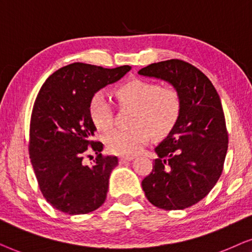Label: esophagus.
Masks as SVG:
<instances>
[{
    "label": "esophagus",
    "instance_id": "esophagus-1",
    "mask_svg": "<svg viewBox=\"0 0 252 252\" xmlns=\"http://www.w3.org/2000/svg\"><path fill=\"white\" fill-rule=\"evenodd\" d=\"M133 159V157H130V156H126V157H120V163H123V162H126V161H131Z\"/></svg>",
    "mask_w": 252,
    "mask_h": 252
}]
</instances>
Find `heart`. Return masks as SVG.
<instances>
[{
  "label": "heart",
  "instance_id": "obj_1",
  "mask_svg": "<svg viewBox=\"0 0 252 252\" xmlns=\"http://www.w3.org/2000/svg\"><path fill=\"white\" fill-rule=\"evenodd\" d=\"M120 106L135 108L130 129H116L105 137L107 150L119 156L138 153L151 135L165 137L173 131L182 114V98L175 87L161 86L159 83L133 79L114 91ZM90 119L96 128L108 130L113 124L112 106L105 96L96 93L89 102Z\"/></svg>",
  "mask_w": 252,
  "mask_h": 252
}]
</instances>
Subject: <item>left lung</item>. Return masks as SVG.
I'll return each instance as SVG.
<instances>
[{"mask_svg":"<svg viewBox=\"0 0 252 252\" xmlns=\"http://www.w3.org/2000/svg\"><path fill=\"white\" fill-rule=\"evenodd\" d=\"M138 73L167 80L182 98L179 123L156 147L159 158L142 181L143 190L159 209H187L209 194L222 174L228 131L220 96L211 80L183 60L152 63Z\"/></svg>","mask_w":252,"mask_h":252,"instance_id":"1","label":"left lung"}]
</instances>
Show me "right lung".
Instances as JSON below:
<instances>
[{"label": "right lung", "instance_id": "1", "mask_svg": "<svg viewBox=\"0 0 252 252\" xmlns=\"http://www.w3.org/2000/svg\"><path fill=\"white\" fill-rule=\"evenodd\" d=\"M130 69L72 63L50 75L36 95L30 121V159L42 196L63 213L86 214L105 203L119 160L101 154L89 102ZM91 152L97 154L96 161L85 165L83 158Z\"/></svg>", "mask_w": 252, "mask_h": 252}]
</instances>
